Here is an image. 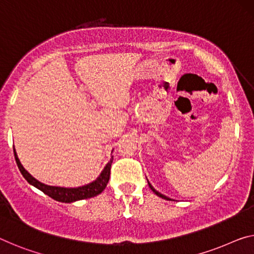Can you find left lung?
<instances>
[{
  "label": "left lung",
  "instance_id": "left-lung-1",
  "mask_svg": "<svg viewBox=\"0 0 254 254\" xmlns=\"http://www.w3.org/2000/svg\"><path fill=\"white\" fill-rule=\"evenodd\" d=\"M147 184H149V186H150V189H151L152 190H153V192H154L155 194H157V195H158V196H160V197H162V198H166V200H170V198H169V197H167V196H165V195H162L161 193H159V192H158V190H155L153 189V187H152V185L150 184V183H149V182H147Z\"/></svg>",
  "mask_w": 254,
  "mask_h": 254
}]
</instances>
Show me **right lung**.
I'll return each instance as SVG.
<instances>
[{
  "instance_id": "right-lung-1",
  "label": "right lung",
  "mask_w": 254,
  "mask_h": 254,
  "mask_svg": "<svg viewBox=\"0 0 254 254\" xmlns=\"http://www.w3.org/2000/svg\"><path fill=\"white\" fill-rule=\"evenodd\" d=\"M13 152H14L15 162H17L19 170H20V173L22 174V176L25 177L26 181L28 182L29 184H32L33 186L36 187V189L41 190L43 193L49 195V196L52 197L53 200L59 201V202H64V203H70V202L84 200V198H89V197L96 196L97 194L102 193V190L105 189V186L108 184L109 178H110L111 165H112V161H114V157H111V160L108 162V165L105 166L99 178L93 183H91V184L81 186V187H77V189H64V187L45 185L43 184V183L38 182L37 179H35L32 175H30L28 171L22 167V165L17 157V153H15L14 149H13Z\"/></svg>"
}]
</instances>
